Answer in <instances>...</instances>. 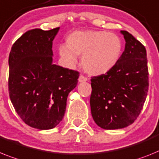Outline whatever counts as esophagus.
Returning a JSON list of instances; mask_svg holds the SVG:
<instances>
[{
  "mask_svg": "<svg viewBox=\"0 0 159 159\" xmlns=\"http://www.w3.org/2000/svg\"><path fill=\"white\" fill-rule=\"evenodd\" d=\"M78 81H79V82H86L87 81V77H85L84 75H80L79 78H78Z\"/></svg>",
  "mask_w": 159,
  "mask_h": 159,
  "instance_id": "1",
  "label": "esophagus"
}]
</instances>
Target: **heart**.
I'll return each instance as SVG.
<instances>
[{"mask_svg": "<svg viewBox=\"0 0 159 159\" xmlns=\"http://www.w3.org/2000/svg\"><path fill=\"white\" fill-rule=\"evenodd\" d=\"M61 45L59 54L69 65L77 62L82 55V65L88 73L101 75L116 65L122 56L124 43L118 34L103 30L74 31Z\"/></svg>", "mask_w": 159, "mask_h": 159, "instance_id": "obj_1", "label": "heart"}]
</instances>
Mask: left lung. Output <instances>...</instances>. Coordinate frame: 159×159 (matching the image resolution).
<instances>
[{
    "instance_id": "left-lung-1",
    "label": "left lung",
    "mask_w": 159,
    "mask_h": 159,
    "mask_svg": "<svg viewBox=\"0 0 159 159\" xmlns=\"http://www.w3.org/2000/svg\"><path fill=\"white\" fill-rule=\"evenodd\" d=\"M125 48L116 65L91 77L92 117L104 129L132 125L142 110L149 89L146 50L130 33L121 30Z\"/></svg>"
}]
</instances>
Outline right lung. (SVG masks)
Segmentation results:
<instances>
[{
    "label": "right lung",
    "instance_id": "1",
    "mask_svg": "<svg viewBox=\"0 0 159 159\" xmlns=\"http://www.w3.org/2000/svg\"><path fill=\"white\" fill-rule=\"evenodd\" d=\"M59 29L28 30L9 53V98L20 118L40 130L62 120L67 97L79 77V72L52 64V41Z\"/></svg>",
    "mask_w": 159,
    "mask_h": 159
}]
</instances>
